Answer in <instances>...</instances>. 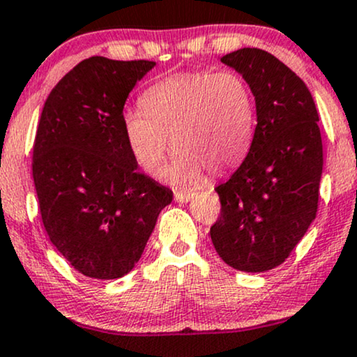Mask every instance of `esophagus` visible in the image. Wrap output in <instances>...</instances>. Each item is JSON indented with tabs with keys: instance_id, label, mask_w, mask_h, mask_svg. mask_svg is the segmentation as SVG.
Segmentation results:
<instances>
[{
	"instance_id": "esophagus-1",
	"label": "esophagus",
	"mask_w": 357,
	"mask_h": 357,
	"mask_svg": "<svg viewBox=\"0 0 357 357\" xmlns=\"http://www.w3.org/2000/svg\"><path fill=\"white\" fill-rule=\"evenodd\" d=\"M195 197V192L192 191H184V192H174V199L179 201V203H188V201Z\"/></svg>"
}]
</instances>
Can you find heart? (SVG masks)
I'll return each mask as SVG.
<instances>
[{"instance_id":"1","label":"heart","mask_w":357,"mask_h":357,"mask_svg":"<svg viewBox=\"0 0 357 357\" xmlns=\"http://www.w3.org/2000/svg\"><path fill=\"white\" fill-rule=\"evenodd\" d=\"M141 109L123 114L132 160L158 176L171 148L167 178L192 186L204 171L220 174L246 156L255 131V96L236 71H184L158 81L141 96Z\"/></svg>"}]
</instances>
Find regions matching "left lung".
Instances as JSON below:
<instances>
[{
  "label": "left lung",
  "instance_id": "left-lung-1",
  "mask_svg": "<svg viewBox=\"0 0 357 357\" xmlns=\"http://www.w3.org/2000/svg\"><path fill=\"white\" fill-rule=\"evenodd\" d=\"M221 61L248 81L257 124L243 165L216 188L221 216L209 234L227 266L263 273L284 263L316 218L319 116L304 81L268 51L243 48Z\"/></svg>",
  "mask_w": 357,
  "mask_h": 357
}]
</instances>
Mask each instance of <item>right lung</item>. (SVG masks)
I'll use <instances>...</instances> for the list:
<instances>
[{
	"mask_svg": "<svg viewBox=\"0 0 357 357\" xmlns=\"http://www.w3.org/2000/svg\"><path fill=\"white\" fill-rule=\"evenodd\" d=\"M154 61L91 56L51 89L33 144L50 241L76 271L118 279L143 255L173 191L137 171L123 132L128 94Z\"/></svg>",
	"mask_w": 357,
	"mask_h": 357,
	"instance_id": "right-lung-1",
	"label": "right lung"
}]
</instances>
